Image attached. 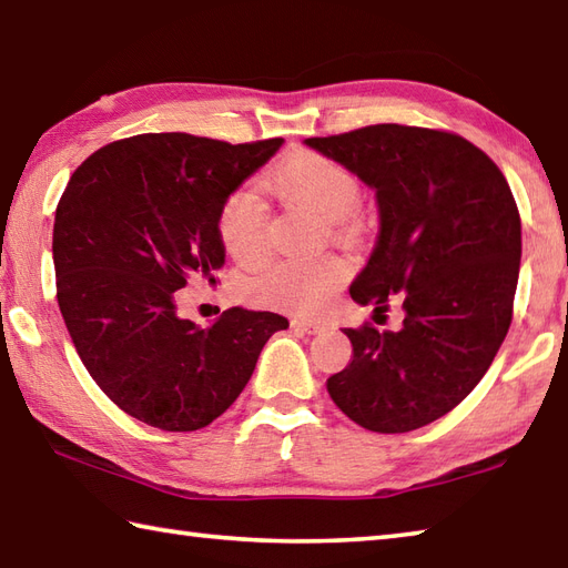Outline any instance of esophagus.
Here are the masks:
<instances>
[{"mask_svg": "<svg viewBox=\"0 0 568 568\" xmlns=\"http://www.w3.org/2000/svg\"><path fill=\"white\" fill-rule=\"evenodd\" d=\"M293 327L305 332V335H320V332H325L329 325L322 320H293Z\"/></svg>", "mask_w": 568, "mask_h": 568, "instance_id": "obj_1", "label": "esophagus"}]
</instances>
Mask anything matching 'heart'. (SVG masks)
<instances>
[{"label": "heart", "instance_id": "b5f03b06", "mask_svg": "<svg viewBox=\"0 0 568 568\" xmlns=\"http://www.w3.org/2000/svg\"><path fill=\"white\" fill-rule=\"evenodd\" d=\"M268 186L287 204L313 214L322 224H344L357 214L362 186L349 170L315 152H297L268 174ZM268 211L253 189L233 192L219 216V233L233 258L258 263L265 255ZM344 265L335 258L275 263L253 283L258 303L297 315H317L327 307L344 281Z\"/></svg>", "mask_w": 568, "mask_h": 568}]
</instances>
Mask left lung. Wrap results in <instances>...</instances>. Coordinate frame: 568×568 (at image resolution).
I'll return each instance as SVG.
<instances>
[{"mask_svg": "<svg viewBox=\"0 0 568 568\" xmlns=\"http://www.w3.org/2000/svg\"><path fill=\"white\" fill-rule=\"evenodd\" d=\"M374 192L379 236L349 295L402 329H344L352 362L327 379L332 402L376 433L428 426L490 369L513 322L521 221L509 184L483 150L453 132L369 125L307 138Z\"/></svg>", "mask_w": 568, "mask_h": 568, "instance_id": "obj_1", "label": "left lung"}]
</instances>
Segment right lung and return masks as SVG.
Listing matches in <instances>:
<instances>
[{
    "label": "right lung",
    "instance_id": "add662e5",
    "mask_svg": "<svg viewBox=\"0 0 568 568\" xmlns=\"http://www.w3.org/2000/svg\"><path fill=\"white\" fill-rule=\"evenodd\" d=\"M283 138L229 144L150 132L105 144L55 206L53 268L65 329L110 402L162 430H199L248 384L287 320L231 307L209 327L180 315L189 283H216L226 199Z\"/></svg>",
    "mask_w": 568,
    "mask_h": 568
}]
</instances>
